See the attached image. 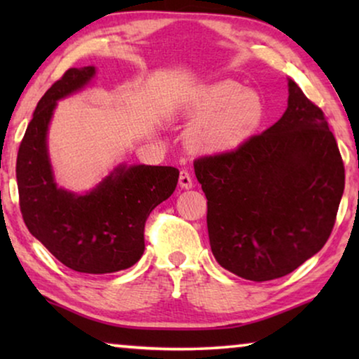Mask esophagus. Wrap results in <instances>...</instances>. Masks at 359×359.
<instances>
[{
  "mask_svg": "<svg viewBox=\"0 0 359 359\" xmlns=\"http://www.w3.org/2000/svg\"><path fill=\"white\" fill-rule=\"evenodd\" d=\"M180 186L184 189H191L194 186L193 178H191V175L186 170H181L180 173Z\"/></svg>",
  "mask_w": 359,
  "mask_h": 359,
  "instance_id": "1",
  "label": "esophagus"
}]
</instances>
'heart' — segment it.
<instances>
[{
	"label": "heart",
	"mask_w": 359,
	"mask_h": 359,
	"mask_svg": "<svg viewBox=\"0 0 359 359\" xmlns=\"http://www.w3.org/2000/svg\"><path fill=\"white\" fill-rule=\"evenodd\" d=\"M181 109L186 117L194 119L186 130V144L203 155H222L240 149L264 116L262 96L232 80L194 88Z\"/></svg>",
	"instance_id": "1"
}]
</instances>
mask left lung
Returning <instances> with one entry per match:
<instances>
[{
  "mask_svg": "<svg viewBox=\"0 0 359 359\" xmlns=\"http://www.w3.org/2000/svg\"><path fill=\"white\" fill-rule=\"evenodd\" d=\"M287 109L240 149L194 161L208 198V232L220 266L269 281L313 257L330 237L345 166L320 107L287 81Z\"/></svg>",
  "mask_w": 359,
  "mask_h": 359,
  "instance_id": "obj_1",
  "label": "left lung"
}]
</instances>
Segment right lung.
Instances as JSON below:
<instances>
[{"label": "right lung", "mask_w": 359, "mask_h": 359, "mask_svg": "<svg viewBox=\"0 0 359 359\" xmlns=\"http://www.w3.org/2000/svg\"><path fill=\"white\" fill-rule=\"evenodd\" d=\"M95 76V67L70 68L41 97L19 145L16 178L29 232L73 271L106 274L139 262L145 220L173 194L180 171L122 163L85 194L58 188L48 156V124L57 102Z\"/></svg>", "instance_id": "obj_1"}]
</instances>
